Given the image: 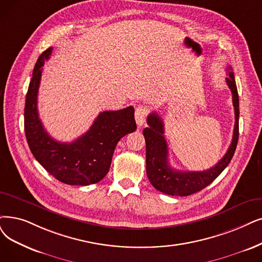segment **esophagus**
Listing matches in <instances>:
<instances>
[{
	"label": "esophagus",
	"mask_w": 262,
	"mask_h": 262,
	"mask_svg": "<svg viewBox=\"0 0 262 262\" xmlns=\"http://www.w3.org/2000/svg\"><path fill=\"white\" fill-rule=\"evenodd\" d=\"M147 114H148V108L143 105H139L137 108H135V121H137L139 128H141L144 124L146 117H147Z\"/></svg>",
	"instance_id": "1"
}]
</instances>
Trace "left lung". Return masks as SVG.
<instances>
[{
	"label": "left lung",
	"mask_w": 262,
	"mask_h": 262,
	"mask_svg": "<svg viewBox=\"0 0 262 262\" xmlns=\"http://www.w3.org/2000/svg\"><path fill=\"white\" fill-rule=\"evenodd\" d=\"M228 77L226 82L232 92V102L235 114V123L232 142L230 144L226 155L216 165L201 172H183L172 169L169 164V150L164 138V124L156 112L148 115V127L143 130L146 142V173L151 185L165 194L169 195H190L210 185L221 174L231 161L238 140V93L234 74L231 67H228Z\"/></svg>",
	"instance_id": "obj_1"
}]
</instances>
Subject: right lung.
Segmentation results:
<instances>
[{
  "mask_svg": "<svg viewBox=\"0 0 262 262\" xmlns=\"http://www.w3.org/2000/svg\"><path fill=\"white\" fill-rule=\"evenodd\" d=\"M52 47L41 54L33 70L26 97L25 132L34 158L56 180L74 186L99 183L108 173L113 154L119 140L137 130L134 108L99 114L90 129L72 143L52 139L41 123L37 112V93L45 61Z\"/></svg>",
  "mask_w": 262,
  "mask_h": 262,
  "instance_id": "1",
  "label": "right lung"
}]
</instances>
